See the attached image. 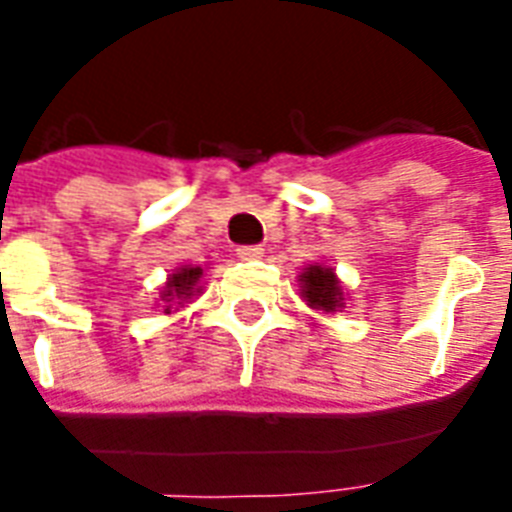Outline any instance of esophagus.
Here are the masks:
<instances>
[{
  "label": "esophagus",
  "mask_w": 512,
  "mask_h": 512,
  "mask_svg": "<svg viewBox=\"0 0 512 512\" xmlns=\"http://www.w3.org/2000/svg\"><path fill=\"white\" fill-rule=\"evenodd\" d=\"M236 255H239V260H260V257L265 255L263 247H239L236 249Z\"/></svg>",
  "instance_id": "obj_1"
}]
</instances>
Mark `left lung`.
I'll return each instance as SVG.
<instances>
[{
    "instance_id": "8db88e82",
    "label": "left lung",
    "mask_w": 512,
    "mask_h": 512,
    "mask_svg": "<svg viewBox=\"0 0 512 512\" xmlns=\"http://www.w3.org/2000/svg\"><path fill=\"white\" fill-rule=\"evenodd\" d=\"M297 284H300V297L313 311L337 313L345 308V292H342V281L337 279L335 268L324 263L305 265L297 276Z\"/></svg>"
}]
</instances>
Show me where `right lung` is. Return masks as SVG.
Masks as SVG:
<instances>
[{
	"label": "right lung",
	"instance_id": "right-lung-1",
	"mask_svg": "<svg viewBox=\"0 0 512 512\" xmlns=\"http://www.w3.org/2000/svg\"><path fill=\"white\" fill-rule=\"evenodd\" d=\"M204 284V268L201 265H180L167 276L159 300H162L164 313L180 311L185 303H191L193 297L201 295Z\"/></svg>",
	"mask_w": 512,
	"mask_h": 512
}]
</instances>
